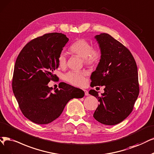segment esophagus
Segmentation results:
<instances>
[{
    "label": "esophagus",
    "mask_w": 154,
    "mask_h": 154,
    "mask_svg": "<svg viewBox=\"0 0 154 154\" xmlns=\"http://www.w3.org/2000/svg\"><path fill=\"white\" fill-rule=\"evenodd\" d=\"M84 94H85V95H86V96H88L89 94V92L87 90H84Z\"/></svg>",
    "instance_id": "34e87169"
}]
</instances>
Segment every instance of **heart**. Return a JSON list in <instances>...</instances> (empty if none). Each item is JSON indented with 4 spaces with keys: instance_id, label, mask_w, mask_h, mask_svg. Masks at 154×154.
<instances>
[{
    "instance_id": "obj_1",
    "label": "heart",
    "mask_w": 154,
    "mask_h": 154,
    "mask_svg": "<svg viewBox=\"0 0 154 154\" xmlns=\"http://www.w3.org/2000/svg\"><path fill=\"white\" fill-rule=\"evenodd\" d=\"M69 51L83 58L84 63L93 66L98 64L101 57V52L98 48H93V45L87 39L79 38L69 47ZM58 64L60 68H64L66 65V56L63 53L59 54ZM86 73L82 71H70L64 76L65 80L75 86H83L86 82Z\"/></svg>"
}]
</instances>
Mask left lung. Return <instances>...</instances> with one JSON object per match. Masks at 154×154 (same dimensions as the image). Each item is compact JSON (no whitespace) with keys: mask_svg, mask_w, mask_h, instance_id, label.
I'll return each mask as SVG.
<instances>
[{"mask_svg":"<svg viewBox=\"0 0 154 154\" xmlns=\"http://www.w3.org/2000/svg\"><path fill=\"white\" fill-rule=\"evenodd\" d=\"M95 38L101 57L91 76V85L105 88L101 96L94 89L89 91L100 102L93 117L101 124L112 126L133 111L140 92L138 68L130 51L109 34L103 33Z\"/></svg>","mask_w":154,"mask_h":154,"instance_id":"1","label":"left lung"}]
</instances>
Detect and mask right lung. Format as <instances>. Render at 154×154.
I'll return each mask as SVG.
<instances>
[{"label":"right lung","mask_w":154,"mask_h":154,"mask_svg":"<svg viewBox=\"0 0 154 154\" xmlns=\"http://www.w3.org/2000/svg\"><path fill=\"white\" fill-rule=\"evenodd\" d=\"M68 41L61 33H45L28 42L17 57L13 91L23 114L34 123L53 122L71 99L84 96L82 90L64 82L53 93L48 86L51 80H56L57 58Z\"/></svg>","instance_id":"add662e5"}]
</instances>
